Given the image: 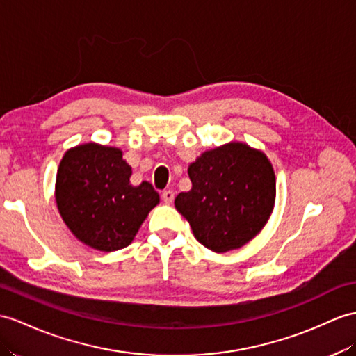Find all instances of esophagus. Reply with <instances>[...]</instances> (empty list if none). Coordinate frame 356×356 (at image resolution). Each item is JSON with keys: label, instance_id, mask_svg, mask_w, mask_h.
<instances>
[{"label": "esophagus", "instance_id": "esophagus-1", "mask_svg": "<svg viewBox=\"0 0 356 356\" xmlns=\"http://www.w3.org/2000/svg\"><path fill=\"white\" fill-rule=\"evenodd\" d=\"M161 197H163V201L166 202V204H172L173 197H175V193H173L172 190H164V192L161 193Z\"/></svg>", "mask_w": 356, "mask_h": 356}]
</instances>
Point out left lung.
<instances>
[{
	"label": "left lung",
	"instance_id": "8db88e82",
	"mask_svg": "<svg viewBox=\"0 0 356 356\" xmlns=\"http://www.w3.org/2000/svg\"><path fill=\"white\" fill-rule=\"evenodd\" d=\"M187 172L192 188L175 197V208L207 249H240L270 219L276 177L263 151L229 142L202 152Z\"/></svg>",
	"mask_w": 356,
	"mask_h": 356
}]
</instances>
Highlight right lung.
Wrapping results in <instances>:
<instances>
[{"label":"right lung","instance_id":"right-lung-1","mask_svg":"<svg viewBox=\"0 0 356 356\" xmlns=\"http://www.w3.org/2000/svg\"><path fill=\"white\" fill-rule=\"evenodd\" d=\"M131 173L115 146L89 142L65 152L56 177V204L81 243L113 252L134 240L160 196L148 181L129 183Z\"/></svg>","mask_w":356,"mask_h":356}]
</instances>
